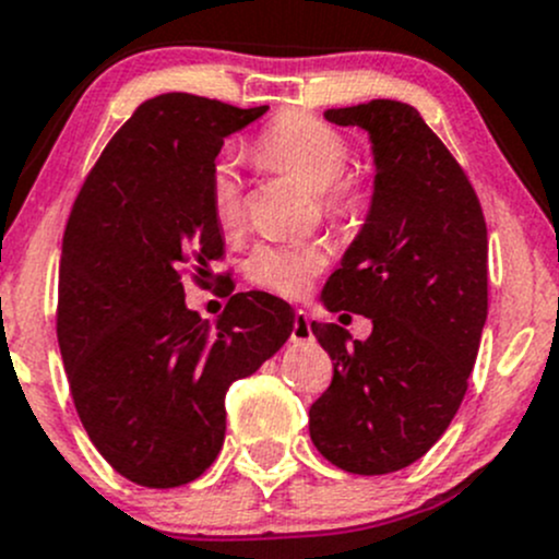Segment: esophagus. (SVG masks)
Returning a JSON list of instances; mask_svg holds the SVG:
<instances>
[{
  "instance_id": "esophagus-1",
  "label": "esophagus",
  "mask_w": 559,
  "mask_h": 559,
  "mask_svg": "<svg viewBox=\"0 0 559 559\" xmlns=\"http://www.w3.org/2000/svg\"><path fill=\"white\" fill-rule=\"evenodd\" d=\"M314 333L312 325H309V314L304 309H298L296 318H293V333H290V342L293 344H304V342H312Z\"/></svg>"
}]
</instances>
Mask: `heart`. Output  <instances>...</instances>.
<instances>
[{
	"label": "heart",
	"mask_w": 559,
	"mask_h": 559,
	"mask_svg": "<svg viewBox=\"0 0 559 559\" xmlns=\"http://www.w3.org/2000/svg\"><path fill=\"white\" fill-rule=\"evenodd\" d=\"M258 158L274 169L290 171L307 186L325 191V210L333 217H353L364 199L353 186L333 187L349 164V145L333 126L304 112L280 115L255 142ZM210 204L221 228L234 231L241 226V180L237 166L221 160L210 177ZM325 266V252L312 241L287 245H258L245 263V272L255 285L280 296H301L314 274Z\"/></svg>",
	"instance_id": "obj_1"
}]
</instances>
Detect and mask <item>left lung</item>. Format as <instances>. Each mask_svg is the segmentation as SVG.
<instances>
[{
	"label": "left lung",
	"mask_w": 559,
	"mask_h": 559,
	"mask_svg": "<svg viewBox=\"0 0 559 559\" xmlns=\"http://www.w3.org/2000/svg\"><path fill=\"white\" fill-rule=\"evenodd\" d=\"M325 120L366 131L373 191L320 301L373 328L358 342L312 322L333 382L309 408V436L342 471L393 474L444 436L468 390L487 322V226L468 177L412 105L373 99Z\"/></svg>",
	"instance_id": "8db88e82"
}]
</instances>
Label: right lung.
<instances>
[{
    "mask_svg": "<svg viewBox=\"0 0 559 559\" xmlns=\"http://www.w3.org/2000/svg\"><path fill=\"white\" fill-rule=\"evenodd\" d=\"M269 107L193 94L142 102L91 169L59 269V347L74 408L102 457L153 490L199 479L223 450L226 390L290 338L296 312L237 293L210 325L182 266L223 255L210 177L223 140Z\"/></svg>",
    "mask_w": 559,
    "mask_h": 559,
    "instance_id": "1",
    "label": "right lung"
}]
</instances>
